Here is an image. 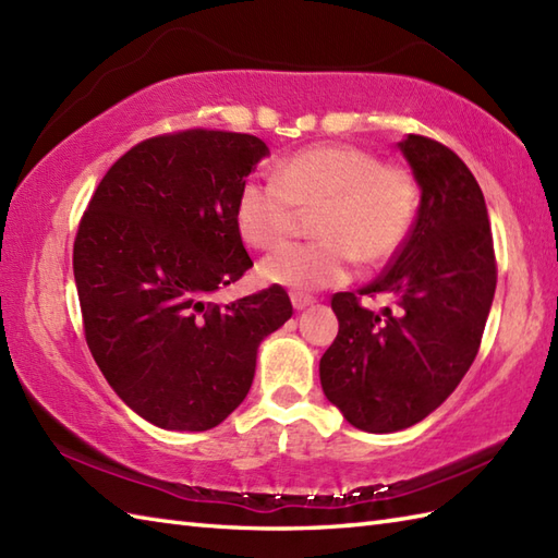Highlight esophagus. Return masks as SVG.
<instances>
[{"mask_svg":"<svg viewBox=\"0 0 558 558\" xmlns=\"http://www.w3.org/2000/svg\"><path fill=\"white\" fill-rule=\"evenodd\" d=\"M316 300L312 298V294H304V292H292V306L298 312L306 310V306H312Z\"/></svg>","mask_w":558,"mask_h":558,"instance_id":"obj_1","label":"esophagus"}]
</instances>
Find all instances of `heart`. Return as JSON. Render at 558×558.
<instances>
[{"mask_svg": "<svg viewBox=\"0 0 558 558\" xmlns=\"http://www.w3.org/2000/svg\"><path fill=\"white\" fill-rule=\"evenodd\" d=\"M417 206L408 168L357 146L318 144L292 153L276 177L244 182L234 222L248 244L270 248L290 236L302 210H316V242L286 244L258 264L270 286L310 292L342 286L357 258L388 264L408 242Z\"/></svg>", "mask_w": 558, "mask_h": 558, "instance_id": "heart-1", "label": "heart"}]
</instances>
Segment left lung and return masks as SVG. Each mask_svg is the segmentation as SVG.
Listing matches in <instances>:
<instances>
[{
    "label": "left lung",
    "mask_w": 558,
    "mask_h": 558,
    "mask_svg": "<svg viewBox=\"0 0 558 558\" xmlns=\"http://www.w3.org/2000/svg\"><path fill=\"white\" fill-rule=\"evenodd\" d=\"M398 148L422 189L417 220L388 268L360 292H336L338 336L318 372L326 398L372 434L422 422L475 362L494 302L496 258L487 204L448 146L408 134ZM388 296L381 313L359 294Z\"/></svg>",
    "instance_id": "left-lung-1"
}]
</instances>
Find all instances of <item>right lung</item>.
I'll use <instances>...</instances> for the list:
<instances>
[{"label": "right lung", "instance_id": "obj_1", "mask_svg": "<svg viewBox=\"0 0 558 558\" xmlns=\"http://www.w3.org/2000/svg\"><path fill=\"white\" fill-rule=\"evenodd\" d=\"M268 146L186 129L141 141L102 177L74 242L83 333L102 376L160 429L206 432L240 408L260 340L292 316L270 286L210 298L252 268L234 206Z\"/></svg>", "mask_w": 558, "mask_h": 558}]
</instances>
